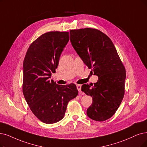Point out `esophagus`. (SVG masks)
I'll return each mask as SVG.
<instances>
[{"instance_id":"obj_1","label":"esophagus","mask_w":147,"mask_h":147,"mask_svg":"<svg viewBox=\"0 0 147 147\" xmlns=\"http://www.w3.org/2000/svg\"><path fill=\"white\" fill-rule=\"evenodd\" d=\"M77 88L79 92H81V86L80 84H77Z\"/></svg>"}]
</instances>
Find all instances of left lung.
Instances as JSON below:
<instances>
[{
    "mask_svg": "<svg viewBox=\"0 0 147 147\" xmlns=\"http://www.w3.org/2000/svg\"><path fill=\"white\" fill-rule=\"evenodd\" d=\"M74 49L98 80L83 84L81 90L92 97L87 115L94 121L110 118L118 110L125 93V69L110 38L96 29L70 31Z\"/></svg>",
    "mask_w": 147,
    "mask_h": 147,
    "instance_id": "obj_1",
    "label": "left lung"
}]
</instances>
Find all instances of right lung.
Instances as JSON below:
<instances>
[{
    "instance_id": "right-lung-1",
    "label": "right lung",
    "mask_w": 147,
    "mask_h": 147,
    "mask_svg": "<svg viewBox=\"0 0 147 147\" xmlns=\"http://www.w3.org/2000/svg\"><path fill=\"white\" fill-rule=\"evenodd\" d=\"M69 40L68 32L43 34L29 46L23 61V95L34 115L45 124L61 120L69 101L78 93L75 84L58 85L49 80Z\"/></svg>"
}]
</instances>
